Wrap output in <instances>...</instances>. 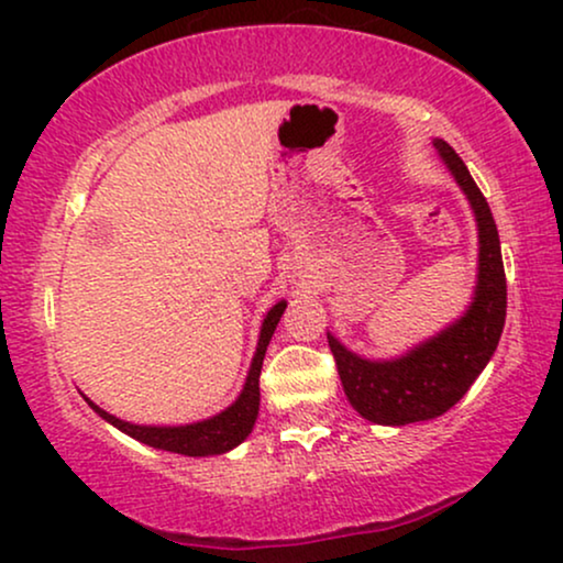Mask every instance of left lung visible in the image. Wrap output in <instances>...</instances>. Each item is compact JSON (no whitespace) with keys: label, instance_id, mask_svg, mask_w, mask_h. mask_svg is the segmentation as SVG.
<instances>
[{"label":"left lung","instance_id":"8db88e82","mask_svg":"<svg viewBox=\"0 0 563 563\" xmlns=\"http://www.w3.org/2000/svg\"><path fill=\"white\" fill-rule=\"evenodd\" d=\"M434 147L468 196L478 222L476 297L463 318L393 362L362 360L328 333L349 404L375 424L404 427L450 411L494 356L507 318V276L492 209L457 152L442 139H434Z\"/></svg>","mask_w":563,"mask_h":563}]
</instances>
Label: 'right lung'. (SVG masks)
Returning <instances> with one entry per match:
<instances>
[{"label": "right lung", "mask_w": 563, "mask_h": 563, "mask_svg": "<svg viewBox=\"0 0 563 563\" xmlns=\"http://www.w3.org/2000/svg\"><path fill=\"white\" fill-rule=\"evenodd\" d=\"M284 308H287V302L274 305V308L268 310V316L264 318L258 349H255L251 372H247L245 388L240 393V398L230 408H224L222 413L211 416L207 421L186 424V427H139V424H129V421L115 419V416L103 411L100 406H95L92 400H87V404L92 406V411L103 416L108 424H113L115 429H121L123 434L134 437L139 442L150 444V448L178 452V455H188V457L222 455V452H228L235 448V444L243 442L255 424V416H258V404H261V388H258L261 367H264L266 346L276 331V323H279V318L284 316Z\"/></svg>", "instance_id": "add662e5"}]
</instances>
